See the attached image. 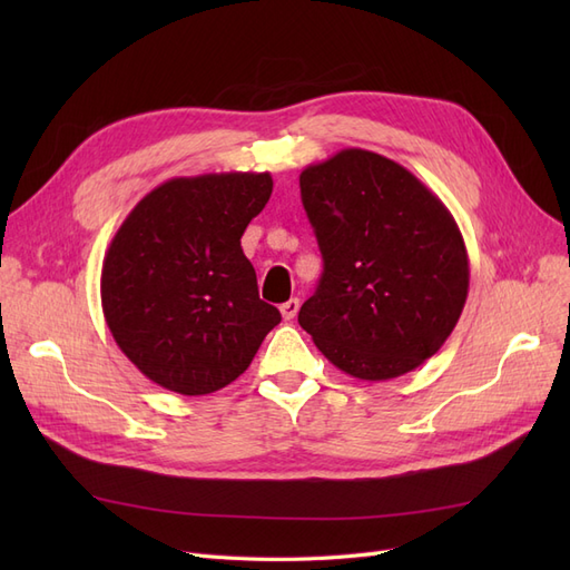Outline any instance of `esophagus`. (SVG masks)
<instances>
[{"mask_svg":"<svg viewBox=\"0 0 570 570\" xmlns=\"http://www.w3.org/2000/svg\"><path fill=\"white\" fill-rule=\"evenodd\" d=\"M297 312H299V299H297V297H292V299H287L285 304H281V314H283L285 321L295 318Z\"/></svg>","mask_w":570,"mask_h":570,"instance_id":"obj_1","label":"esophagus"}]
</instances>
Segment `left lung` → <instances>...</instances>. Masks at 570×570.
Listing matches in <instances>:
<instances>
[{
    "label": "left lung",
    "instance_id": "obj_1",
    "mask_svg": "<svg viewBox=\"0 0 570 570\" xmlns=\"http://www.w3.org/2000/svg\"><path fill=\"white\" fill-rule=\"evenodd\" d=\"M323 254L299 325L333 366L390 381L438 354L469 297V254L450 209L396 161L342 149L299 176Z\"/></svg>",
    "mask_w": 570,
    "mask_h": 570
}]
</instances>
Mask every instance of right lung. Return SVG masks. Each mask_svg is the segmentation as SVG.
I'll return each mask as SVG.
<instances>
[{
	"label": "right lung",
	"mask_w": 570,
	"mask_h": 570,
	"mask_svg": "<svg viewBox=\"0 0 570 570\" xmlns=\"http://www.w3.org/2000/svg\"><path fill=\"white\" fill-rule=\"evenodd\" d=\"M271 193V174L170 178L120 223L101 264V308L151 383L187 396L226 387L281 323L239 247Z\"/></svg>",
	"instance_id": "1"
}]
</instances>
